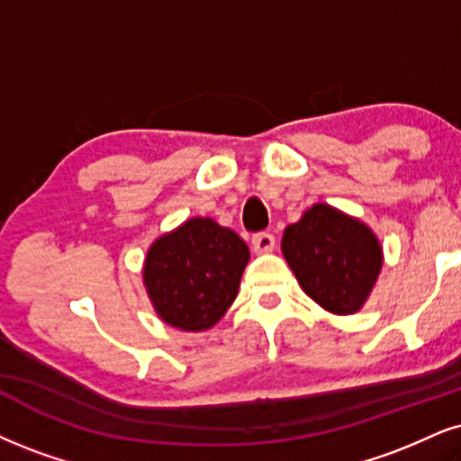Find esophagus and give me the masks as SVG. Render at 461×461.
<instances>
[{
    "instance_id": "1",
    "label": "esophagus",
    "mask_w": 461,
    "mask_h": 461,
    "mask_svg": "<svg viewBox=\"0 0 461 461\" xmlns=\"http://www.w3.org/2000/svg\"><path fill=\"white\" fill-rule=\"evenodd\" d=\"M252 246H254V252H258V254L274 252L276 237L271 235V232H257V235L252 237Z\"/></svg>"
}]
</instances>
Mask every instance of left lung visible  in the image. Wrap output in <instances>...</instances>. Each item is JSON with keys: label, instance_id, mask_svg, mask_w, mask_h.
Listing matches in <instances>:
<instances>
[{"label": "left lung", "instance_id": "1", "mask_svg": "<svg viewBox=\"0 0 461 461\" xmlns=\"http://www.w3.org/2000/svg\"><path fill=\"white\" fill-rule=\"evenodd\" d=\"M282 254L305 294L333 314L359 312L383 267L376 235L325 203L286 226Z\"/></svg>", "mask_w": 461, "mask_h": 461}]
</instances>
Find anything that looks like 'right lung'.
Here are the masks:
<instances>
[{"label":"right lung","mask_w":461,"mask_h":461,"mask_svg":"<svg viewBox=\"0 0 461 461\" xmlns=\"http://www.w3.org/2000/svg\"><path fill=\"white\" fill-rule=\"evenodd\" d=\"M246 241L212 218H192L151 243L143 282L153 310L170 327H213L240 291Z\"/></svg>","instance_id":"right-lung-1"}]
</instances>
